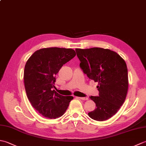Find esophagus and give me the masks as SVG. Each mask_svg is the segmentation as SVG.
Instances as JSON below:
<instances>
[{"mask_svg":"<svg viewBox=\"0 0 146 146\" xmlns=\"http://www.w3.org/2000/svg\"><path fill=\"white\" fill-rule=\"evenodd\" d=\"M76 98H78L79 99H81V100H87L88 99V97H76Z\"/></svg>","mask_w":146,"mask_h":146,"instance_id":"obj_1","label":"esophagus"}]
</instances>
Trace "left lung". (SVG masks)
Returning a JSON list of instances; mask_svg holds the SVG:
<instances>
[{
  "label": "left lung",
  "instance_id": "obj_1",
  "mask_svg": "<svg viewBox=\"0 0 146 146\" xmlns=\"http://www.w3.org/2000/svg\"><path fill=\"white\" fill-rule=\"evenodd\" d=\"M80 66L89 79L98 82V97L91 96L97 108L88 113L91 119L104 121L115 114L128 90V71L125 61L108 49H76Z\"/></svg>",
  "mask_w": 146,
  "mask_h": 146
}]
</instances>
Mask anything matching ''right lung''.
Here are the masks:
<instances>
[{"label": "right lung", "mask_w": 146, "mask_h": 146, "mask_svg": "<svg viewBox=\"0 0 146 146\" xmlns=\"http://www.w3.org/2000/svg\"><path fill=\"white\" fill-rule=\"evenodd\" d=\"M72 49L42 48L35 51L26 62L24 82L32 106L43 117L56 119L63 115L73 97L63 96L52 90L56 75L63 65L75 56Z\"/></svg>", "instance_id": "obj_1"}]
</instances>
